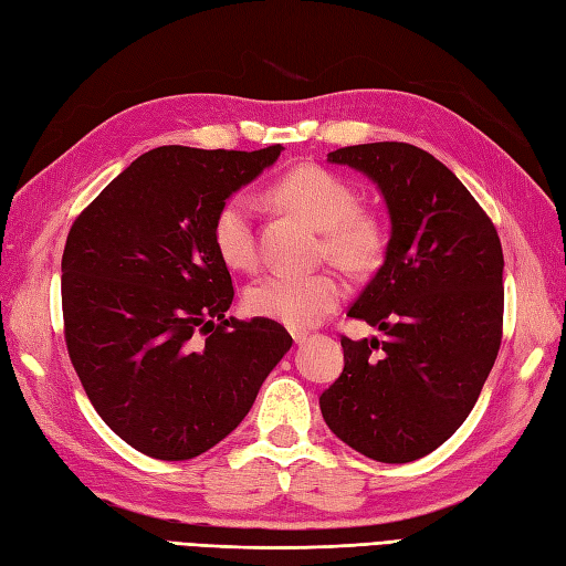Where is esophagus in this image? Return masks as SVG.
Segmentation results:
<instances>
[{
    "label": "esophagus",
    "mask_w": 566,
    "mask_h": 566,
    "mask_svg": "<svg viewBox=\"0 0 566 566\" xmlns=\"http://www.w3.org/2000/svg\"><path fill=\"white\" fill-rule=\"evenodd\" d=\"M292 338H294V343H296V345H302V343H306L308 333H306V331H292Z\"/></svg>",
    "instance_id": "obj_1"
}]
</instances>
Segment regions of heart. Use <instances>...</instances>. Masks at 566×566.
<instances>
[{"label": "heart", "instance_id": "heart-1", "mask_svg": "<svg viewBox=\"0 0 566 566\" xmlns=\"http://www.w3.org/2000/svg\"><path fill=\"white\" fill-rule=\"evenodd\" d=\"M274 199L318 228L321 252L347 272H367L381 260L387 235L377 216L359 209L357 189L321 165H298L272 189ZM213 245L231 270L258 264L255 203L245 195L228 199L213 221ZM345 286L333 272L308 276L270 274L245 292L252 316L286 328H311L343 302Z\"/></svg>", "mask_w": 566, "mask_h": 566}]
</instances>
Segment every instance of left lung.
<instances>
[{
    "label": "left lung",
    "mask_w": 566,
    "mask_h": 566,
    "mask_svg": "<svg viewBox=\"0 0 566 566\" xmlns=\"http://www.w3.org/2000/svg\"><path fill=\"white\" fill-rule=\"evenodd\" d=\"M377 185L391 235L384 262L347 311L381 338H343L345 367L321 394L326 426L369 460L403 464L448 440L496 363L503 250L469 189L408 143L328 153Z\"/></svg>",
    "instance_id": "obj_1"
}]
</instances>
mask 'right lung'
I'll list each match as a JSON object with an SVG mask.
<instances>
[{
  "instance_id": "obj_1",
  "label": "right lung",
  "mask_w": 566,
  "mask_h": 566,
  "mask_svg": "<svg viewBox=\"0 0 566 566\" xmlns=\"http://www.w3.org/2000/svg\"><path fill=\"white\" fill-rule=\"evenodd\" d=\"M282 150H148L70 228V359L104 423L155 460H191L221 442L290 353L280 323L226 318L233 282L213 245L226 199Z\"/></svg>"
}]
</instances>
